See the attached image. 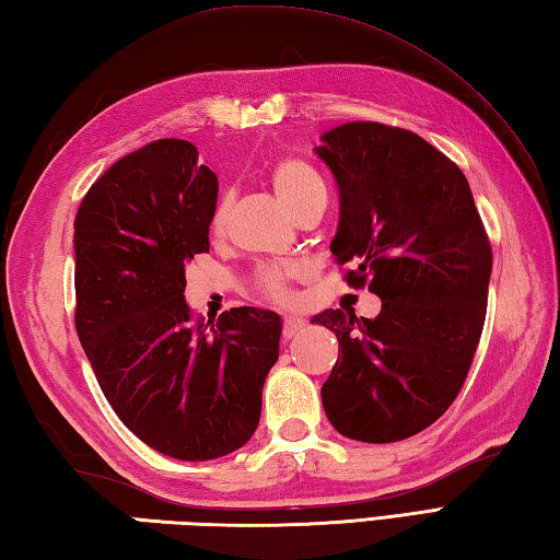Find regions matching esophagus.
<instances>
[{
  "label": "esophagus",
  "instance_id": "esophagus-1",
  "mask_svg": "<svg viewBox=\"0 0 560 560\" xmlns=\"http://www.w3.org/2000/svg\"><path fill=\"white\" fill-rule=\"evenodd\" d=\"M303 329H305V319H303V317H295V315H287V317H283V329H281L283 339L299 337Z\"/></svg>",
  "mask_w": 560,
  "mask_h": 560
}]
</instances>
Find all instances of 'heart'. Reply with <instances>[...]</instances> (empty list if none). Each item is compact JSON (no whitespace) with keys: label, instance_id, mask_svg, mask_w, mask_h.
I'll list each match as a JSON object with an SVG mask.
<instances>
[{"label":"heart","instance_id":"1","mask_svg":"<svg viewBox=\"0 0 560 560\" xmlns=\"http://www.w3.org/2000/svg\"><path fill=\"white\" fill-rule=\"evenodd\" d=\"M271 185L273 192L283 201L291 213L299 209V205L319 192L323 189V183L315 175L311 165H305L303 161L295 159H283L271 171ZM225 225H229V201L221 199L217 207L211 211V221H209V233L213 241H219L225 233ZM303 279V269L301 267H265L257 273V291L265 295L271 303H291L293 301V281Z\"/></svg>","mask_w":560,"mask_h":560}]
</instances>
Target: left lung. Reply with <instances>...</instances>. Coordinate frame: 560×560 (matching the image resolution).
Wrapping results in <instances>:
<instances>
[{"mask_svg":"<svg viewBox=\"0 0 560 560\" xmlns=\"http://www.w3.org/2000/svg\"><path fill=\"white\" fill-rule=\"evenodd\" d=\"M315 153L339 187L331 255L377 317H313L339 339L323 407L341 435L397 443L435 423L467 380L491 279V245L467 177L409 129L347 122Z\"/></svg>","mask_w":560,"mask_h":560,"instance_id":"1","label":"left lung"}]
</instances>
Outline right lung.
Masks as SVG:
<instances>
[{
  "instance_id": "1",
  "label": "right lung",
  "mask_w": 560,
  "mask_h": 560,
  "mask_svg": "<svg viewBox=\"0 0 560 560\" xmlns=\"http://www.w3.org/2000/svg\"><path fill=\"white\" fill-rule=\"evenodd\" d=\"M217 197L195 144L159 139L113 163L74 221L77 335L103 395L139 440L187 462L253 438L279 359L277 313L233 307L209 330L189 319L185 269L209 253Z\"/></svg>"
}]
</instances>
